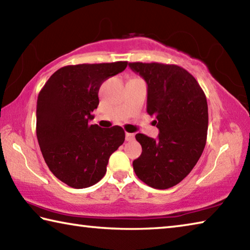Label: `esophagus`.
<instances>
[{"label": "esophagus", "mask_w": 250, "mask_h": 250, "mask_svg": "<svg viewBox=\"0 0 250 250\" xmlns=\"http://www.w3.org/2000/svg\"><path fill=\"white\" fill-rule=\"evenodd\" d=\"M125 140L126 141H133L134 140V133H125Z\"/></svg>", "instance_id": "obj_1"}]
</instances>
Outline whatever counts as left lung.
Returning <instances> with one entry per match:
<instances>
[{
    "mask_svg": "<svg viewBox=\"0 0 250 250\" xmlns=\"http://www.w3.org/2000/svg\"><path fill=\"white\" fill-rule=\"evenodd\" d=\"M147 84L146 111L155 120L158 139L138 133L142 153L133 170L153 188L179 184L195 167L205 147L208 108L204 91L188 70L160 62H129Z\"/></svg>",
    "mask_w": 250,
    "mask_h": 250,
    "instance_id": "1",
    "label": "left lung"
}]
</instances>
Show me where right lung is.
Returning a JSON list of instances; mask_svg holds the SVG:
<instances>
[{
	"mask_svg": "<svg viewBox=\"0 0 250 250\" xmlns=\"http://www.w3.org/2000/svg\"><path fill=\"white\" fill-rule=\"evenodd\" d=\"M128 62L65 66L40 91L36 134L50 172L70 188H84L105 174L110 155L125 141L119 125H89L105 79L125 69Z\"/></svg>",
	"mask_w": 250,
	"mask_h": 250,
	"instance_id": "obj_1",
	"label": "right lung"
}]
</instances>
